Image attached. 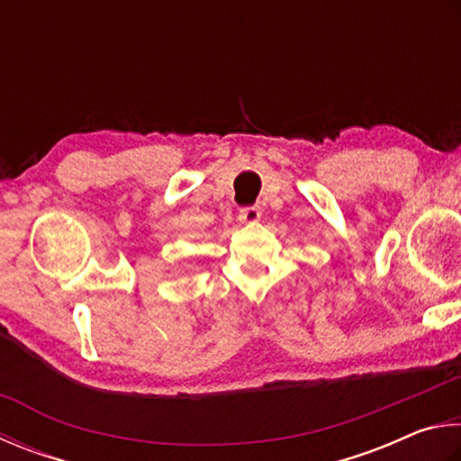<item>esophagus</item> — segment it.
Instances as JSON below:
<instances>
[{"mask_svg":"<svg viewBox=\"0 0 461 461\" xmlns=\"http://www.w3.org/2000/svg\"><path fill=\"white\" fill-rule=\"evenodd\" d=\"M261 218V208L259 206H247L239 210V221L245 224H253Z\"/></svg>","mask_w":461,"mask_h":461,"instance_id":"obj_1","label":"esophagus"}]
</instances>
